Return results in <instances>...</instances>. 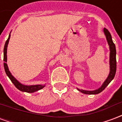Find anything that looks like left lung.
Listing matches in <instances>:
<instances>
[{
    "label": "left lung",
    "mask_w": 122,
    "mask_h": 122,
    "mask_svg": "<svg viewBox=\"0 0 122 122\" xmlns=\"http://www.w3.org/2000/svg\"><path fill=\"white\" fill-rule=\"evenodd\" d=\"M103 31L106 36V38H107L108 44L109 46V48H110V61H109L110 62V72H109L107 78L106 79L102 86L99 89L93 90V91H87V90L78 89V91L84 94L95 95L105 90V87L109 84V83L112 80L113 78L115 76L116 71V50L115 44L113 42L111 35H110V32L108 30V29H107L106 28H104Z\"/></svg>",
    "instance_id": "obj_1"
}]
</instances>
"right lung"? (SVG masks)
<instances>
[{
    "instance_id": "1",
    "label": "right lung",
    "mask_w": 122,
    "mask_h": 122,
    "mask_svg": "<svg viewBox=\"0 0 122 122\" xmlns=\"http://www.w3.org/2000/svg\"><path fill=\"white\" fill-rule=\"evenodd\" d=\"M10 38V35H9L8 38L7 39L5 43L4 48V67L6 74H7V76L9 77V78L10 80L12 81V82L14 84L15 87H17V89L20 91L23 92H27V93H33V92H36L38 90L42 89L45 87V85H32V86H25L22 84H21L20 82H18L17 80L13 76V75L11 74V72H10L8 65H7V47H8V44L9 42Z\"/></svg>"
}]
</instances>
